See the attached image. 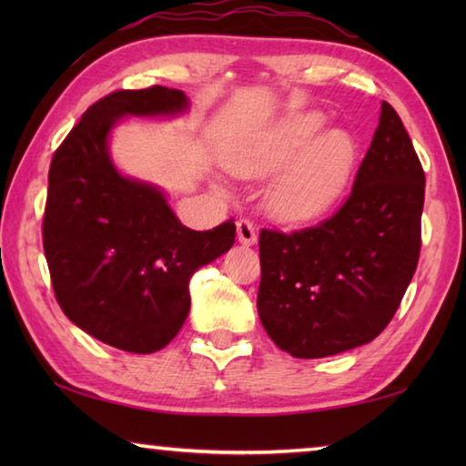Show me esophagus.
<instances>
[{
	"instance_id": "1",
	"label": "esophagus",
	"mask_w": 466,
	"mask_h": 466,
	"mask_svg": "<svg viewBox=\"0 0 466 466\" xmlns=\"http://www.w3.org/2000/svg\"><path fill=\"white\" fill-rule=\"evenodd\" d=\"M236 232H238V240L242 244H248L250 247V244L257 242V228L248 218L238 219V224H236Z\"/></svg>"
}]
</instances>
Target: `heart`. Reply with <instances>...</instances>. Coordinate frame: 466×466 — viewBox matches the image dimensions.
<instances>
[{"instance_id": "obj_1", "label": "heart", "mask_w": 466, "mask_h": 466, "mask_svg": "<svg viewBox=\"0 0 466 466\" xmlns=\"http://www.w3.org/2000/svg\"><path fill=\"white\" fill-rule=\"evenodd\" d=\"M325 125L327 119L317 110L291 115L230 160V168L244 178H265L287 168L265 193V208L283 222L320 218L350 185L356 139L343 129H329L319 137Z\"/></svg>"}]
</instances>
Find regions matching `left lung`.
I'll use <instances>...</instances> for the list:
<instances>
[{
    "instance_id": "left-lung-1",
    "label": "left lung",
    "mask_w": 466,
    "mask_h": 466,
    "mask_svg": "<svg viewBox=\"0 0 466 466\" xmlns=\"http://www.w3.org/2000/svg\"><path fill=\"white\" fill-rule=\"evenodd\" d=\"M425 172L403 121L380 123L351 193L333 216L294 232L263 228L257 309L289 356L314 360L370 343L392 320L421 250Z\"/></svg>"
}]
</instances>
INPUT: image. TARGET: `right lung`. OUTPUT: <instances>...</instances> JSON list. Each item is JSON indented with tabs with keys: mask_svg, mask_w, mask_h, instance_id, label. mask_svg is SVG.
<instances>
[{
	"mask_svg": "<svg viewBox=\"0 0 466 466\" xmlns=\"http://www.w3.org/2000/svg\"><path fill=\"white\" fill-rule=\"evenodd\" d=\"M180 90H116L86 110L53 154L43 216V247L55 298L66 317L116 350L167 347L191 309L188 279L230 250L234 219L188 230L162 191L125 178L106 139L125 115H175Z\"/></svg>",
	"mask_w": 466,
	"mask_h": 466,
	"instance_id": "add662e5",
	"label": "right lung"
}]
</instances>
